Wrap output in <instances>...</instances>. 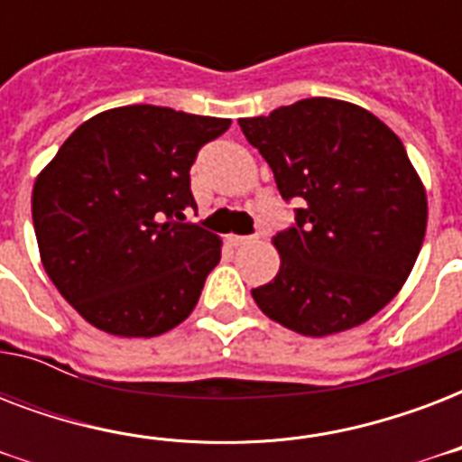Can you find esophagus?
Listing matches in <instances>:
<instances>
[{"mask_svg":"<svg viewBox=\"0 0 462 462\" xmlns=\"http://www.w3.org/2000/svg\"><path fill=\"white\" fill-rule=\"evenodd\" d=\"M252 242H256V237H252V235H230L232 246H245V245H252Z\"/></svg>","mask_w":462,"mask_h":462,"instance_id":"34e87169","label":"esophagus"}]
</instances>
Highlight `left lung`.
I'll list each match as a JSON object with an SVG mask.
<instances>
[{
	"instance_id": "8db88e82",
	"label": "left lung",
	"mask_w": 462,
	"mask_h": 462,
	"mask_svg": "<svg viewBox=\"0 0 462 462\" xmlns=\"http://www.w3.org/2000/svg\"><path fill=\"white\" fill-rule=\"evenodd\" d=\"M273 170L295 223L273 237L281 271L252 290L273 321L302 336L355 328L408 281L427 230V194L402 141L357 105L307 97L239 119Z\"/></svg>"
}]
</instances>
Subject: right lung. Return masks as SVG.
<instances>
[{
	"instance_id": "right-lung-1",
	"label": "right lung",
	"mask_w": 462,
	"mask_h": 462,
	"mask_svg": "<svg viewBox=\"0 0 462 462\" xmlns=\"http://www.w3.org/2000/svg\"><path fill=\"white\" fill-rule=\"evenodd\" d=\"M230 119L126 105L83 122L32 187L50 281L96 328L153 337L174 328L220 261V239L184 223L189 170Z\"/></svg>"
}]
</instances>
